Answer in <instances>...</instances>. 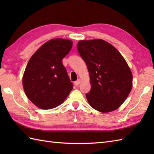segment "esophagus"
I'll return each instance as SVG.
<instances>
[{
    "label": "esophagus",
    "instance_id": "1",
    "mask_svg": "<svg viewBox=\"0 0 154 154\" xmlns=\"http://www.w3.org/2000/svg\"><path fill=\"white\" fill-rule=\"evenodd\" d=\"M81 79H78L77 81H75V82L74 83H75V85H76V86H77V85H79L81 83Z\"/></svg>",
    "mask_w": 154,
    "mask_h": 154
}]
</instances>
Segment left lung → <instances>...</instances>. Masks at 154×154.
Here are the masks:
<instances>
[{
	"label": "left lung",
	"instance_id": "obj_1",
	"mask_svg": "<svg viewBox=\"0 0 154 154\" xmlns=\"http://www.w3.org/2000/svg\"><path fill=\"white\" fill-rule=\"evenodd\" d=\"M77 50L89 70L90 106L100 112L119 109L132 88V73L120 52L101 39L80 40Z\"/></svg>",
	"mask_w": 154,
	"mask_h": 154
}]
</instances>
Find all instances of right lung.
Here are the masks:
<instances>
[{"label": "right lung", "instance_id": "right-lung-1", "mask_svg": "<svg viewBox=\"0 0 154 154\" xmlns=\"http://www.w3.org/2000/svg\"><path fill=\"white\" fill-rule=\"evenodd\" d=\"M73 45L67 39L54 38L45 42L30 57L22 77L26 95L34 105L48 110L63 103L73 84L62 63Z\"/></svg>", "mask_w": 154, "mask_h": 154}]
</instances>
